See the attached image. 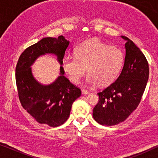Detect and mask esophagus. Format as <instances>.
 <instances>
[{
  "label": "esophagus",
  "mask_w": 158,
  "mask_h": 158,
  "mask_svg": "<svg viewBox=\"0 0 158 158\" xmlns=\"http://www.w3.org/2000/svg\"><path fill=\"white\" fill-rule=\"evenodd\" d=\"M81 92H82V94H84V95L88 94V93H89V92H88V90H85V89H82Z\"/></svg>",
  "instance_id": "34e87169"
}]
</instances>
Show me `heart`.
<instances>
[{
  "label": "heart",
  "instance_id": "b5f03b06",
  "mask_svg": "<svg viewBox=\"0 0 158 158\" xmlns=\"http://www.w3.org/2000/svg\"><path fill=\"white\" fill-rule=\"evenodd\" d=\"M124 54L119 47L110 46L98 39H91L75 49V57L67 56L62 68L68 78L77 83L85 73L89 84L106 86L114 81L124 63Z\"/></svg>",
  "mask_w": 158,
  "mask_h": 158
}]
</instances>
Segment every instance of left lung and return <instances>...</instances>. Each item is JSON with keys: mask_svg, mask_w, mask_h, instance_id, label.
<instances>
[{"mask_svg": "<svg viewBox=\"0 0 158 158\" xmlns=\"http://www.w3.org/2000/svg\"><path fill=\"white\" fill-rule=\"evenodd\" d=\"M124 64L118 78L98 93V102L93 111L98 124L113 126L124 122L137 109L149 77V64L145 56L127 36Z\"/></svg>", "mask_w": 158, "mask_h": 158, "instance_id": "left-lung-1", "label": "left lung"}]
</instances>
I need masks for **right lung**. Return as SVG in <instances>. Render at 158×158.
Wrapping results in <instances>:
<instances>
[{
  "mask_svg": "<svg viewBox=\"0 0 158 158\" xmlns=\"http://www.w3.org/2000/svg\"><path fill=\"white\" fill-rule=\"evenodd\" d=\"M70 42L63 36L45 37L30 46L19 57L16 67L19 98L23 109L40 124L56 127L70 116L72 104L81 90L64 76L62 61ZM53 53L61 64L60 76L49 85H42L34 78L31 66L41 55Z\"/></svg>",
  "mask_w": 158,
  "mask_h": 158,
  "instance_id": "1",
  "label": "right lung"
}]
</instances>
